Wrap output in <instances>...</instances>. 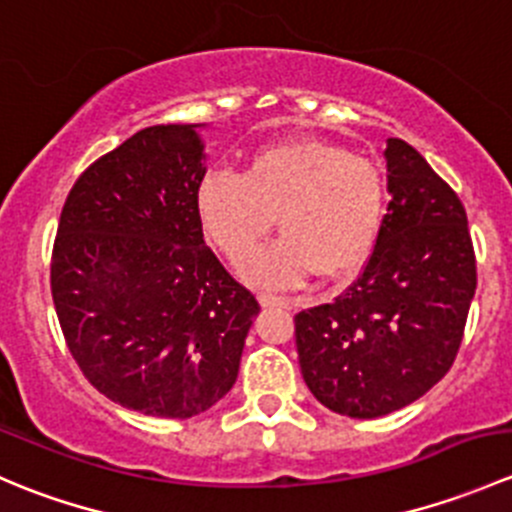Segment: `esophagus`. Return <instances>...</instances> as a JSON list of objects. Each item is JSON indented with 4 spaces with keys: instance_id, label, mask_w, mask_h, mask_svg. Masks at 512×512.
I'll use <instances>...</instances> for the list:
<instances>
[{
    "instance_id": "1",
    "label": "esophagus",
    "mask_w": 512,
    "mask_h": 512,
    "mask_svg": "<svg viewBox=\"0 0 512 512\" xmlns=\"http://www.w3.org/2000/svg\"><path fill=\"white\" fill-rule=\"evenodd\" d=\"M260 302L262 307H289L287 297H277V294H270V292H262Z\"/></svg>"
}]
</instances>
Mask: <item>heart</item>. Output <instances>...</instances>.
<instances>
[{
	"mask_svg": "<svg viewBox=\"0 0 512 512\" xmlns=\"http://www.w3.org/2000/svg\"><path fill=\"white\" fill-rule=\"evenodd\" d=\"M389 185L379 163L324 141H287L252 153L240 175L213 170L195 188L210 245L240 262L269 231L281 237L242 265L252 285L294 287L359 270L379 242Z\"/></svg>",
	"mask_w": 512,
	"mask_h": 512,
	"instance_id": "heart-1",
	"label": "heart"
}]
</instances>
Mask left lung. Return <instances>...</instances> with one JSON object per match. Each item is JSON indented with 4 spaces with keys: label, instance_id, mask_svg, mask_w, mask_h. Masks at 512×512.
<instances>
[{
    "label": "left lung",
    "instance_id": "obj_1",
    "mask_svg": "<svg viewBox=\"0 0 512 512\" xmlns=\"http://www.w3.org/2000/svg\"><path fill=\"white\" fill-rule=\"evenodd\" d=\"M386 163L389 213L359 277L294 314L304 384L352 418L404 409L448 374L478 285L456 190L401 138H389Z\"/></svg>",
    "mask_w": 512,
    "mask_h": 512
}]
</instances>
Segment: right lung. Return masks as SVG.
I'll use <instances>...</instances> for the list:
<instances>
[{
  "mask_svg": "<svg viewBox=\"0 0 512 512\" xmlns=\"http://www.w3.org/2000/svg\"><path fill=\"white\" fill-rule=\"evenodd\" d=\"M195 126H151L74 183L51 250L66 347L106 399L160 418L208 411L232 389L260 312L205 245Z\"/></svg>",
  "mask_w": 512,
  "mask_h": 512,
  "instance_id": "obj_1",
  "label": "right lung"
}]
</instances>
